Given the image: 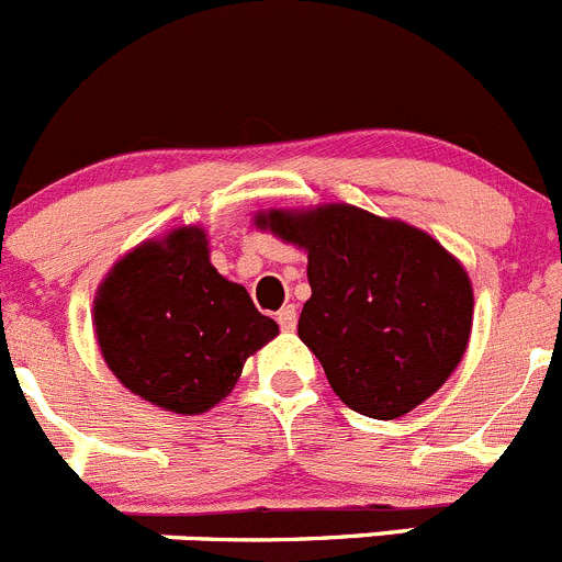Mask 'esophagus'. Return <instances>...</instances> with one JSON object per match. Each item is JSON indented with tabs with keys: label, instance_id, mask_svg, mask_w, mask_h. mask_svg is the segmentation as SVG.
I'll use <instances>...</instances> for the list:
<instances>
[{
	"label": "esophagus",
	"instance_id": "1",
	"mask_svg": "<svg viewBox=\"0 0 562 562\" xmlns=\"http://www.w3.org/2000/svg\"><path fill=\"white\" fill-rule=\"evenodd\" d=\"M276 319H279L281 330L292 333L294 325H297V311H294V305H283L279 314H276Z\"/></svg>",
	"mask_w": 562,
	"mask_h": 562
}]
</instances>
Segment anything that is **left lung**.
<instances>
[{
  "label": "left lung",
  "instance_id": "obj_1",
  "mask_svg": "<svg viewBox=\"0 0 562 562\" xmlns=\"http://www.w3.org/2000/svg\"><path fill=\"white\" fill-rule=\"evenodd\" d=\"M257 226L308 254L297 336L349 409L393 420L440 391L468 349L472 283L435 237L352 204L270 210Z\"/></svg>",
  "mask_w": 562,
  "mask_h": 562
}]
</instances>
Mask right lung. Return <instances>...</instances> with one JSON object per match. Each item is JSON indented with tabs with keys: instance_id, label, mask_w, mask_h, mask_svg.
<instances>
[{
	"instance_id": "add662e5",
	"label": "right lung",
	"mask_w": 562,
	"mask_h": 562,
	"mask_svg": "<svg viewBox=\"0 0 562 562\" xmlns=\"http://www.w3.org/2000/svg\"><path fill=\"white\" fill-rule=\"evenodd\" d=\"M92 325L111 374L177 415H202L229 396L243 363L279 336L246 286L210 265L202 226L125 254L98 286Z\"/></svg>"
}]
</instances>
